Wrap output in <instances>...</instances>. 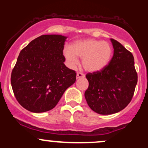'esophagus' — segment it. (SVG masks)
Masks as SVG:
<instances>
[{"label": "esophagus", "instance_id": "1", "mask_svg": "<svg viewBox=\"0 0 148 148\" xmlns=\"http://www.w3.org/2000/svg\"><path fill=\"white\" fill-rule=\"evenodd\" d=\"M85 77V74L82 72H77L76 74V79H81V78Z\"/></svg>", "mask_w": 148, "mask_h": 148}]
</instances>
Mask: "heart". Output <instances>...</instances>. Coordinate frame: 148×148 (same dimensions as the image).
Here are the masks:
<instances>
[{"label":"heart","mask_w":148,"mask_h":148,"mask_svg":"<svg viewBox=\"0 0 148 148\" xmlns=\"http://www.w3.org/2000/svg\"><path fill=\"white\" fill-rule=\"evenodd\" d=\"M113 54L111 45L106 41L86 39L73 42L70 48L65 47L63 56L70 67L78 64L77 57L82 58V65L86 71H101L111 62Z\"/></svg>","instance_id":"1"}]
</instances>
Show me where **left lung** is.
I'll return each mask as SVG.
<instances>
[{
  "label": "left lung",
  "mask_w": 148,
  "mask_h": 148,
  "mask_svg": "<svg viewBox=\"0 0 148 148\" xmlns=\"http://www.w3.org/2000/svg\"><path fill=\"white\" fill-rule=\"evenodd\" d=\"M114 51L111 62L99 72L88 73L85 98L93 111L101 115L118 113L133 97L138 76L133 55L120 42L111 39Z\"/></svg>",
  "instance_id": "1"
}]
</instances>
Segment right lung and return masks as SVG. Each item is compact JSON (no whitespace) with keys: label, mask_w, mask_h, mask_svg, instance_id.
Returning a JSON list of instances; mask_svg holds the SVG:
<instances>
[{"label":"right lung","mask_w":148,"mask_h":148,"mask_svg":"<svg viewBox=\"0 0 148 148\" xmlns=\"http://www.w3.org/2000/svg\"><path fill=\"white\" fill-rule=\"evenodd\" d=\"M66 39L60 35H41L20 52L12 72L11 84L18 102L28 111H50L75 83V71L64 64Z\"/></svg>","instance_id":"right-lung-1"}]
</instances>
